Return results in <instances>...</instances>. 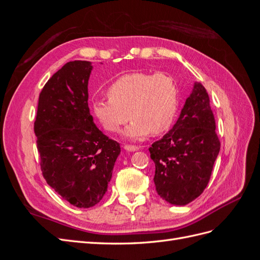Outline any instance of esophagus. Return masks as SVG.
<instances>
[{
    "label": "esophagus",
    "mask_w": 260,
    "mask_h": 260,
    "mask_svg": "<svg viewBox=\"0 0 260 260\" xmlns=\"http://www.w3.org/2000/svg\"><path fill=\"white\" fill-rule=\"evenodd\" d=\"M123 148H124V149H127V151H129V152H135V151H138V149H139V146L125 144V145L123 146Z\"/></svg>",
    "instance_id": "34e87169"
}]
</instances>
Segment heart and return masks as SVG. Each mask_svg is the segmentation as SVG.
Masks as SVG:
<instances>
[{
    "label": "heart",
    "mask_w": 260,
    "mask_h": 260,
    "mask_svg": "<svg viewBox=\"0 0 260 260\" xmlns=\"http://www.w3.org/2000/svg\"><path fill=\"white\" fill-rule=\"evenodd\" d=\"M107 95L109 100L94 101V116L112 133L119 131L130 117L125 137L131 140L166 132L178 112V85L166 73L123 75L109 85Z\"/></svg>",
    "instance_id": "1"
}]
</instances>
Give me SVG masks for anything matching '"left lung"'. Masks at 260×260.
Wrapping results in <instances>:
<instances>
[{"label":"left lung","instance_id":"obj_1","mask_svg":"<svg viewBox=\"0 0 260 260\" xmlns=\"http://www.w3.org/2000/svg\"><path fill=\"white\" fill-rule=\"evenodd\" d=\"M148 151L155 162L156 191L162 200L182 206L204 192L220 141L208 93L202 83H194L174 128Z\"/></svg>","mask_w":260,"mask_h":260}]
</instances>
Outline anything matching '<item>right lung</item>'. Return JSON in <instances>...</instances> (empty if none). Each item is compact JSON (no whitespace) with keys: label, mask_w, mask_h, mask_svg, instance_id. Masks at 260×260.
<instances>
[{"label":"right lung","mask_w":260,"mask_h":260,"mask_svg":"<svg viewBox=\"0 0 260 260\" xmlns=\"http://www.w3.org/2000/svg\"><path fill=\"white\" fill-rule=\"evenodd\" d=\"M92 65L69 61L45 83L35 121L44 179L62 200L90 208L103 199L120 145L93 122L88 106Z\"/></svg>","instance_id":"add662e5"}]
</instances>
